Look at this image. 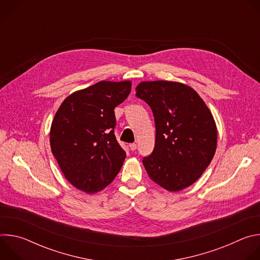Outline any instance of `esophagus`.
Wrapping results in <instances>:
<instances>
[{
	"instance_id": "esophagus-1",
	"label": "esophagus",
	"mask_w": 260,
	"mask_h": 260,
	"mask_svg": "<svg viewBox=\"0 0 260 260\" xmlns=\"http://www.w3.org/2000/svg\"><path fill=\"white\" fill-rule=\"evenodd\" d=\"M129 148H131V150H132V151H135V150L137 149V144H135V143L129 144Z\"/></svg>"
}]
</instances>
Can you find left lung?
Wrapping results in <instances>:
<instances>
[{
  "mask_svg": "<svg viewBox=\"0 0 260 260\" xmlns=\"http://www.w3.org/2000/svg\"><path fill=\"white\" fill-rule=\"evenodd\" d=\"M136 95L149 105L155 121L154 149L143 158L148 176L169 191L190 186L216 151L211 111L196 90L178 82L144 81Z\"/></svg>",
  "mask_w": 260,
  "mask_h": 260,
  "instance_id": "obj_1",
  "label": "left lung"
}]
</instances>
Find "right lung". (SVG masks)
Returning a JSON list of instances; mask_svg holds the SVG:
<instances>
[{
    "instance_id": "right-lung-1",
    "label": "right lung",
    "mask_w": 260,
    "mask_h": 260,
    "mask_svg": "<svg viewBox=\"0 0 260 260\" xmlns=\"http://www.w3.org/2000/svg\"><path fill=\"white\" fill-rule=\"evenodd\" d=\"M131 81H100L69 95L51 124V151L67 180L94 193L114 180L125 151L114 135V109L131 92Z\"/></svg>"
}]
</instances>
